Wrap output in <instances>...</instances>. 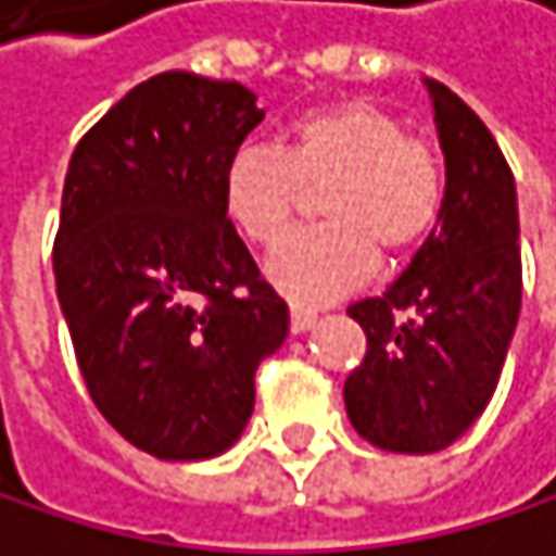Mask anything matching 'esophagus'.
Returning <instances> with one entry per match:
<instances>
[{"label": "esophagus", "instance_id": "esophagus-1", "mask_svg": "<svg viewBox=\"0 0 556 556\" xmlns=\"http://www.w3.org/2000/svg\"><path fill=\"white\" fill-rule=\"evenodd\" d=\"M315 321H318V315H315L312 308H301V304H291V331H294V334L308 331Z\"/></svg>", "mask_w": 556, "mask_h": 556}]
</instances>
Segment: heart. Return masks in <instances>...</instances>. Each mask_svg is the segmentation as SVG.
<instances>
[{
	"instance_id": "b5f03b06",
	"label": "heart",
	"mask_w": 556,
	"mask_h": 556,
	"mask_svg": "<svg viewBox=\"0 0 556 556\" xmlns=\"http://www.w3.org/2000/svg\"><path fill=\"white\" fill-rule=\"evenodd\" d=\"M321 191L328 218L285 238L265 265L268 281L301 304H321L357 288L378 262L404 258L441 222L447 178L441 152L404 122L368 102L315 105L285 125L281 149L244 142L222 172L228 222L252 244H275Z\"/></svg>"
}]
</instances>
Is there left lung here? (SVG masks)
Masks as SVG:
<instances>
[{"label": "left lung", "instance_id": "left-lung-1", "mask_svg": "<svg viewBox=\"0 0 556 556\" xmlns=\"http://www.w3.org/2000/svg\"><path fill=\"white\" fill-rule=\"evenodd\" d=\"M428 89L447 165L441 222L384 294L348 308L368 338L344 381L348 418L394 454L444 451L481 418L520 315L510 165L447 86Z\"/></svg>", "mask_w": 556, "mask_h": 556}]
</instances>
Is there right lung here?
I'll list each match as a JSON object with an SVG mask.
<instances>
[{
  "mask_svg": "<svg viewBox=\"0 0 556 556\" xmlns=\"http://www.w3.org/2000/svg\"><path fill=\"white\" fill-rule=\"evenodd\" d=\"M262 118L238 81L162 72L68 159L52 268L78 371L102 418L162 460L228 451L288 334L222 202L225 162Z\"/></svg>",
  "mask_w": 556,
  "mask_h": 556,
  "instance_id": "right-lung-1",
  "label": "right lung"
}]
</instances>
